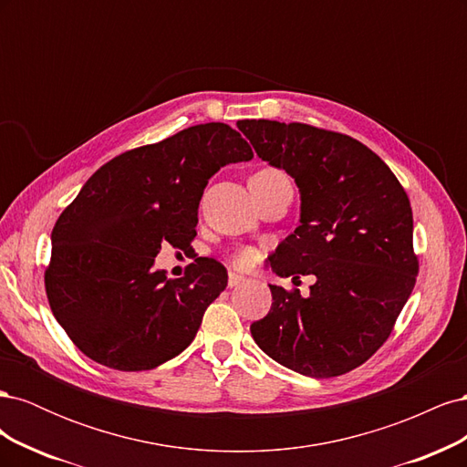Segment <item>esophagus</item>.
Wrapping results in <instances>:
<instances>
[{"mask_svg": "<svg viewBox=\"0 0 467 467\" xmlns=\"http://www.w3.org/2000/svg\"><path fill=\"white\" fill-rule=\"evenodd\" d=\"M244 282H245V276H242V275H237V273H230L228 275V286L230 288H235L239 285H244Z\"/></svg>", "mask_w": 467, "mask_h": 467, "instance_id": "1", "label": "esophagus"}]
</instances>
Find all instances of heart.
Masks as SVG:
<instances>
[{"label":"heart","instance_id":"obj_1","mask_svg":"<svg viewBox=\"0 0 467 467\" xmlns=\"http://www.w3.org/2000/svg\"><path fill=\"white\" fill-rule=\"evenodd\" d=\"M278 175H282V173L273 171V169H263V171L257 173V177H278ZM253 261H255V253H253L251 249H239V251L235 253V255L232 257V263H234L235 266H247V265H251Z\"/></svg>","mask_w":467,"mask_h":467}]
</instances>
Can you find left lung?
I'll return each instance as SVG.
<instances>
[{
    "mask_svg": "<svg viewBox=\"0 0 467 467\" xmlns=\"http://www.w3.org/2000/svg\"><path fill=\"white\" fill-rule=\"evenodd\" d=\"M257 155L300 191V220L273 273L314 275L309 296L268 285L273 306L251 323L265 355L309 378L341 376L384 345L413 292V212L400 181L358 140L300 122L239 120Z\"/></svg>",
    "mask_w": 467,
    "mask_h": 467,
    "instance_id": "left-lung-1",
    "label": "left lung"
}]
</instances>
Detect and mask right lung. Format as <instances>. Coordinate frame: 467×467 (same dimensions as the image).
I'll return each instance as SVG.
<instances>
[{"label":"right lung","instance_id":"obj_1","mask_svg":"<svg viewBox=\"0 0 467 467\" xmlns=\"http://www.w3.org/2000/svg\"><path fill=\"white\" fill-rule=\"evenodd\" d=\"M251 158L242 134L208 122L124 151L88 179L54 225L45 275L52 314L83 355L138 372L192 343L228 271L199 257L167 278L153 263L163 244L189 247L208 179Z\"/></svg>","mask_w":467,"mask_h":467}]
</instances>
